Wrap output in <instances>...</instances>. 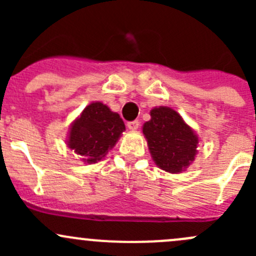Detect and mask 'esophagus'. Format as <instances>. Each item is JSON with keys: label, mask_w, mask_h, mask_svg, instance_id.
<instances>
[{"label": "esophagus", "mask_w": 256, "mask_h": 256, "mask_svg": "<svg viewBox=\"0 0 256 256\" xmlns=\"http://www.w3.org/2000/svg\"><path fill=\"white\" fill-rule=\"evenodd\" d=\"M126 126H128L130 130H138V126H140V121L138 120H134V121H128V124H126Z\"/></svg>", "instance_id": "34e87169"}]
</instances>
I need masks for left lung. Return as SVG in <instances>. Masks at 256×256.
Returning <instances> with one entry per match:
<instances>
[{"label": "left lung", "mask_w": 256, "mask_h": 256, "mask_svg": "<svg viewBox=\"0 0 256 256\" xmlns=\"http://www.w3.org/2000/svg\"><path fill=\"white\" fill-rule=\"evenodd\" d=\"M154 162L164 171L177 174L194 160L198 138L177 112L156 108L142 128Z\"/></svg>", "instance_id": "obj_1"}]
</instances>
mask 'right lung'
<instances>
[{
  "label": "right lung",
  "instance_id": "add662e5",
  "mask_svg": "<svg viewBox=\"0 0 256 256\" xmlns=\"http://www.w3.org/2000/svg\"><path fill=\"white\" fill-rule=\"evenodd\" d=\"M124 130L118 114L102 102H92L72 126L68 146L84 161L95 164L106 156Z\"/></svg>",
  "mask_w": 256,
  "mask_h": 256
}]
</instances>
